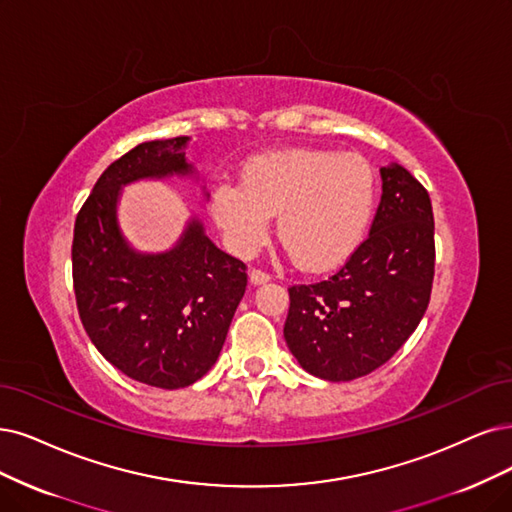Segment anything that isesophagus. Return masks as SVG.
<instances>
[{"label":"esophagus","instance_id":"obj_1","mask_svg":"<svg viewBox=\"0 0 512 512\" xmlns=\"http://www.w3.org/2000/svg\"><path fill=\"white\" fill-rule=\"evenodd\" d=\"M272 276L268 274V272H263V270H251L249 272V280L253 282V285H263V282H268Z\"/></svg>","mask_w":512,"mask_h":512}]
</instances>
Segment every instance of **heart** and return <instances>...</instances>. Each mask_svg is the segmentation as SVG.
<instances>
[{
    "label": "heart",
    "instance_id": "1",
    "mask_svg": "<svg viewBox=\"0 0 512 512\" xmlns=\"http://www.w3.org/2000/svg\"><path fill=\"white\" fill-rule=\"evenodd\" d=\"M375 196V173L363 156L293 147L253 156L240 183L221 181L213 189V215L240 255L266 242L278 215V236L299 266L329 270L363 242Z\"/></svg>",
    "mask_w": 512,
    "mask_h": 512
}]
</instances>
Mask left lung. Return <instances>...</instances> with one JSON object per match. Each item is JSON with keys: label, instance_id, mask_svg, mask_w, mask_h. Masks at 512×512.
<instances>
[{"label": "left lung", "instance_id": "1", "mask_svg": "<svg viewBox=\"0 0 512 512\" xmlns=\"http://www.w3.org/2000/svg\"><path fill=\"white\" fill-rule=\"evenodd\" d=\"M382 200L344 268L293 285L285 339L297 363L329 382L382 367L420 325L434 278V217L424 185L401 164L380 168Z\"/></svg>", "mask_w": 512, "mask_h": 512}]
</instances>
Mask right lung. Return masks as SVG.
Here are the masks:
<instances>
[{
    "mask_svg": "<svg viewBox=\"0 0 512 512\" xmlns=\"http://www.w3.org/2000/svg\"><path fill=\"white\" fill-rule=\"evenodd\" d=\"M189 137L147 141L107 166L73 227V291L82 325L130 380L177 390L215 365L246 289V266L223 253L192 217L170 251L139 253L122 236V187L189 177Z\"/></svg>",
    "mask_w": 512,
    "mask_h": 512,
    "instance_id": "1",
    "label": "right lung"
}]
</instances>
